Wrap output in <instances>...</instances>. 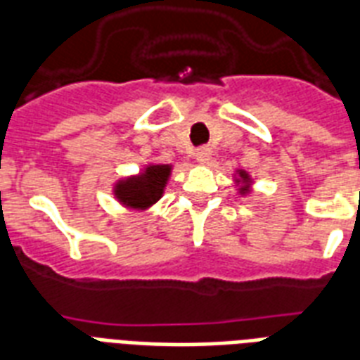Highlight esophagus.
Instances as JSON below:
<instances>
[{
  "mask_svg": "<svg viewBox=\"0 0 360 360\" xmlns=\"http://www.w3.org/2000/svg\"><path fill=\"white\" fill-rule=\"evenodd\" d=\"M211 158V149L209 147H200V149H196V160L198 162L205 164Z\"/></svg>",
  "mask_w": 360,
  "mask_h": 360,
  "instance_id": "1",
  "label": "esophagus"
}]
</instances>
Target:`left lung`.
<instances>
[{
	"mask_svg": "<svg viewBox=\"0 0 360 360\" xmlns=\"http://www.w3.org/2000/svg\"><path fill=\"white\" fill-rule=\"evenodd\" d=\"M239 175H240V179H243V183H248V175L245 174V172H239ZM246 188H240V192H245Z\"/></svg>",
	"mask_w": 360,
	"mask_h": 360,
	"instance_id": "8db88e82",
	"label": "left lung"
}]
</instances>
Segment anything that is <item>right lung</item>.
Instances as JSON below:
<instances>
[{"mask_svg": "<svg viewBox=\"0 0 360 360\" xmlns=\"http://www.w3.org/2000/svg\"><path fill=\"white\" fill-rule=\"evenodd\" d=\"M169 166L157 164V166H147L146 172L138 177L121 181L115 186V196L124 205L132 209H146L157 202L162 196L164 186L168 181Z\"/></svg>", "mask_w": 360, "mask_h": 360, "instance_id": "add662e5", "label": "right lung"}]
</instances>
